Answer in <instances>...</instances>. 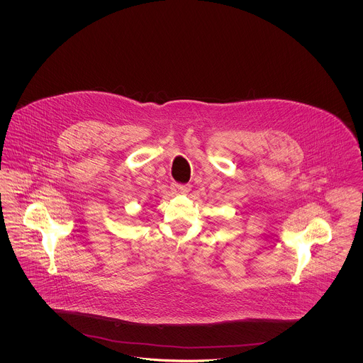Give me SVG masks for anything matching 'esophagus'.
<instances>
[{
	"mask_svg": "<svg viewBox=\"0 0 363 363\" xmlns=\"http://www.w3.org/2000/svg\"><path fill=\"white\" fill-rule=\"evenodd\" d=\"M172 189L175 193H188L190 190V185H182V184H173Z\"/></svg>",
	"mask_w": 363,
	"mask_h": 363,
	"instance_id": "34e87169",
	"label": "esophagus"
}]
</instances>
